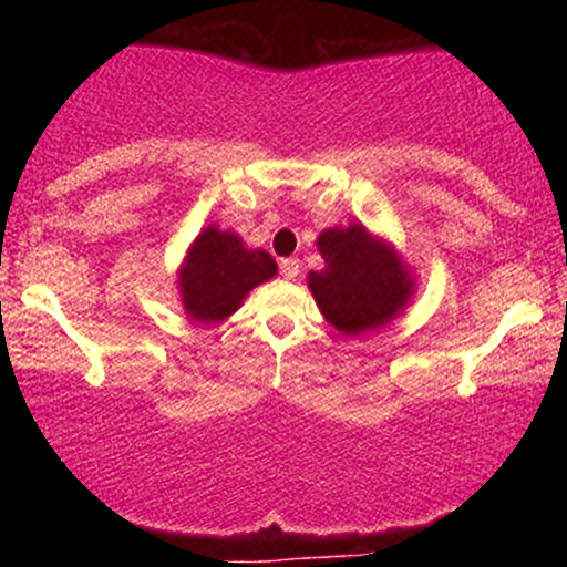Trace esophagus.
Returning <instances> with one entry per match:
<instances>
[{"instance_id":"esophagus-1","label":"esophagus","mask_w":567,"mask_h":567,"mask_svg":"<svg viewBox=\"0 0 567 567\" xmlns=\"http://www.w3.org/2000/svg\"><path fill=\"white\" fill-rule=\"evenodd\" d=\"M298 271H301V261H298V258H282V261H279V275L285 279H296Z\"/></svg>"}]
</instances>
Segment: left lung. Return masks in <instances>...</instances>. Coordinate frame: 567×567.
<instances>
[{
  "label": "left lung",
  "mask_w": 567,
  "mask_h": 567,
  "mask_svg": "<svg viewBox=\"0 0 567 567\" xmlns=\"http://www.w3.org/2000/svg\"><path fill=\"white\" fill-rule=\"evenodd\" d=\"M322 271H311L309 288L324 320L341 333L357 336L389 322L410 296V279L394 250L365 226L328 229L317 239Z\"/></svg>",
  "instance_id": "1"
}]
</instances>
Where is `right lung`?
Segmentation results:
<instances>
[{
    "instance_id": "add662e5",
    "label": "right lung",
    "mask_w": 567,
    "mask_h": 567,
    "mask_svg": "<svg viewBox=\"0 0 567 567\" xmlns=\"http://www.w3.org/2000/svg\"><path fill=\"white\" fill-rule=\"evenodd\" d=\"M275 271L277 264L269 252L247 250L237 234L210 226L194 239L181 271L188 317L197 322L224 320L256 285L275 277Z\"/></svg>"
}]
</instances>
